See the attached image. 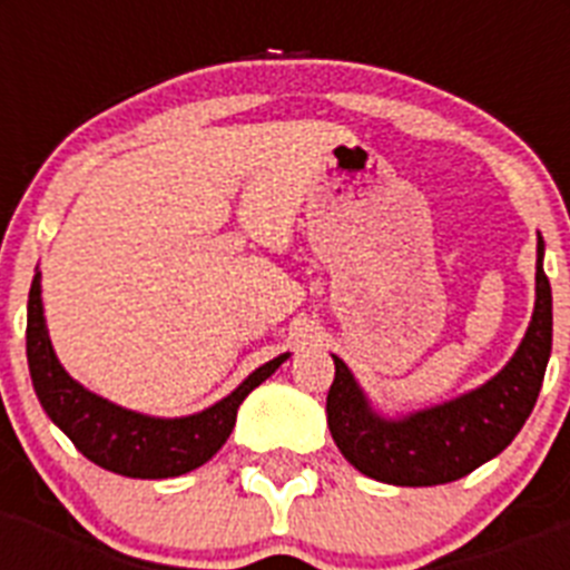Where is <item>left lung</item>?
I'll use <instances>...</instances> for the list:
<instances>
[{
	"label": "left lung",
	"instance_id": "1",
	"mask_svg": "<svg viewBox=\"0 0 570 570\" xmlns=\"http://www.w3.org/2000/svg\"><path fill=\"white\" fill-rule=\"evenodd\" d=\"M542 259L546 242L537 234V299L520 347L491 380L454 400L407 414H385L362 391L351 367L331 354L336 374L325 405L328 428L356 471L387 485H445L511 445L537 405L551 360V282Z\"/></svg>",
	"mask_w": 570,
	"mask_h": 570
}]
</instances>
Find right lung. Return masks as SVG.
Returning <instances> with one entry per match:
<instances>
[{"mask_svg":"<svg viewBox=\"0 0 570 570\" xmlns=\"http://www.w3.org/2000/svg\"><path fill=\"white\" fill-rule=\"evenodd\" d=\"M28 367L33 391L50 422L105 471L134 480H168L205 465L225 445L242 400L268 380L291 354L259 365L219 402L188 416H150L116 405L79 385L50 345L42 308V274H33L28 294Z\"/></svg>","mask_w":570,"mask_h":570,"instance_id":"1","label":"right lung"}]
</instances>
